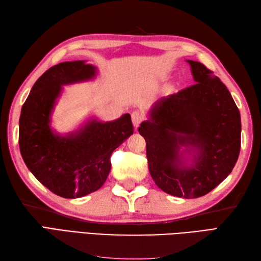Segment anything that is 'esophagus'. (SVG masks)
<instances>
[{
  "mask_svg": "<svg viewBox=\"0 0 261 261\" xmlns=\"http://www.w3.org/2000/svg\"><path fill=\"white\" fill-rule=\"evenodd\" d=\"M131 118H132L133 125H135V128L137 129L138 126H139V124H140V123L142 122V120H143V114H142V112L136 110V111H133V112H132V114H131Z\"/></svg>",
  "mask_w": 261,
  "mask_h": 261,
  "instance_id": "obj_1",
  "label": "esophagus"
}]
</instances>
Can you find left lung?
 I'll return each instance as SVG.
<instances>
[{"mask_svg":"<svg viewBox=\"0 0 261 261\" xmlns=\"http://www.w3.org/2000/svg\"><path fill=\"white\" fill-rule=\"evenodd\" d=\"M196 84L163 98L139 126L147 147L151 177L161 190L186 199L207 195L238 160L240 113L227 87L214 72L188 60ZM197 151L194 165H182L180 146Z\"/></svg>","mask_w":261,"mask_h":261,"instance_id":"left-lung-1","label":"left lung"}]
</instances>
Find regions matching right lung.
Masks as SVG:
<instances>
[{
  "mask_svg": "<svg viewBox=\"0 0 261 261\" xmlns=\"http://www.w3.org/2000/svg\"><path fill=\"white\" fill-rule=\"evenodd\" d=\"M84 61L62 62L42 74L21 110L19 145L29 170L56 195L74 199L94 192L106 182L111 154L135 128L129 113L111 122L92 120L77 132L58 136L50 116L62 86L95 75Z\"/></svg>",
  "mask_w": 261,
  "mask_h": 261,
  "instance_id": "right-lung-1",
  "label": "right lung"
}]
</instances>
